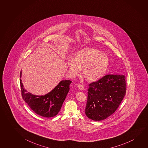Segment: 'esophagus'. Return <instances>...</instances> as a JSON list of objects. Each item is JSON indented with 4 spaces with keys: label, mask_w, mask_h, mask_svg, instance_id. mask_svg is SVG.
Instances as JSON below:
<instances>
[{
    "label": "esophagus",
    "mask_w": 148,
    "mask_h": 148,
    "mask_svg": "<svg viewBox=\"0 0 148 148\" xmlns=\"http://www.w3.org/2000/svg\"><path fill=\"white\" fill-rule=\"evenodd\" d=\"M78 89H79L80 90H81V91H82L83 90H84V86L82 84H78Z\"/></svg>",
    "instance_id": "34e87169"
}]
</instances>
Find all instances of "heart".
Listing matches in <instances>:
<instances>
[{
    "mask_svg": "<svg viewBox=\"0 0 148 148\" xmlns=\"http://www.w3.org/2000/svg\"><path fill=\"white\" fill-rule=\"evenodd\" d=\"M109 62V58L104 53L94 48H84L75 54L74 58H69L68 66L69 72L73 76L78 75L84 68V77L86 80L92 82L103 75Z\"/></svg>",
    "mask_w": 148,
    "mask_h": 148,
    "instance_id": "1",
    "label": "heart"
}]
</instances>
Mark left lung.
Returning <instances> with one entry per match:
<instances>
[{
    "instance_id": "left-lung-1",
    "label": "left lung",
    "mask_w": 148,
    "mask_h": 148,
    "mask_svg": "<svg viewBox=\"0 0 148 148\" xmlns=\"http://www.w3.org/2000/svg\"><path fill=\"white\" fill-rule=\"evenodd\" d=\"M125 75L108 74L89 84L85 109L86 116L93 121L106 119L118 108L126 93Z\"/></svg>"
}]
</instances>
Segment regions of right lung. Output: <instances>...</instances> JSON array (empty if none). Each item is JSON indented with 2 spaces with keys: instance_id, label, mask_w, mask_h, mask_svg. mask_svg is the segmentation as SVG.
<instances>
[{
  "instance_id": "right-lung-1",
  "label": "right lung",
  "mask_w": 148,
  "mask_h": 148,
  "mask_svg": "<svg viewBox=\"0 0 148 148\" xmlns=\"http://www.w3.org/2000/svg\"><path fill=\"white\" fill-rule=\"evenodd\" d=\"M71 82L69 80H62L49 93L45 95L37 96L27 92L23 88L21 79H20L23 99L36 114L47 118L56 116L60 111L70 90L69 86Z\"/></svg>"
}]
</instances>
